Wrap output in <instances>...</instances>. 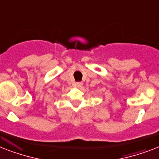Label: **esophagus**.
<instances>
[{
  "label": "esophagus",
  "instance_id": "1",
  "mask_svg": "<svg viewBox=\"0 0 159 159\" xmlns=\"http://www.w3.org/2000/svg\"><path fill=\"white\" fill-rule=\"evenodd\" d=\"M75 87H77V88H82V86H83V83L82 82H76L75 84Z\"/></svg>",
  "mask_w": 159,
  "mask_h": 159
}]
</instances>
